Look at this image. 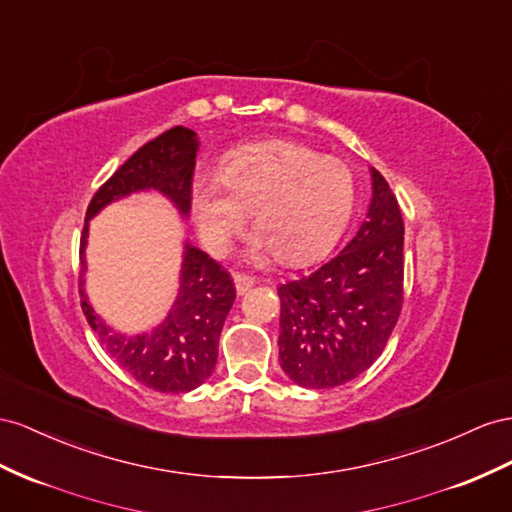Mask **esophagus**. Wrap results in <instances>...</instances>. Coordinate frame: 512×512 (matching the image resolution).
<instances>
[{
    "mask_svg": "<svg viewBox=\"0 0 512 512\" xmlns=\"http://www.w3.org/2000/svg\"><path fill=\"white\" fill-rule=\"evenodd\" d=\"M233 283H235V290H238V294L244 296L255 285V279L246 277V274H233Z\"/></svg>",
    "mask_w": 512,
    "mask_h": 512,
    "instance_id": "1",
    "label": "esophagus"
}]
</instances>
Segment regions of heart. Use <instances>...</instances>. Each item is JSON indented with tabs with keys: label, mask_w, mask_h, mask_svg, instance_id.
Instances as JSON below:
<instances>
[{
	"label": "heart",
	"mask_w": 512,
	"mask_h": 512,
	"mask_svg": "<svg viewBox=\"0 0 512 512\" xmlns=\"http://www.w3.org/2000/svg\"><path fill=\"white\" fill-rule=\"evenodd\" d=\"M355 201L357 183L342 160L287 138L233 149L220 179L192 183L196 225L214 251H225L253 214L255 248L274 251L285 266L322 255L348 225Z\"/></svg>",
	"instance_id": "obj_1"
}]
</instances>
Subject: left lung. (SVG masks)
I'll return each mask as SVG.
<instances>
[{"instance_id": "1", "label": "left lung", "mask_w": 512, "mask_h": 512, "mask_svg": "<svg viewBox=\"0 0 512 512\" xmlns=\"http://www.w3.org/2000/svg\"><path fill=\"white\" fill-rule=\"evenodd\" d=\"M372 170L368 218L339 255L279 287L283 372L300 387L350 383L383 355L402 311L404 222L385 177Z\"/></svg>"}]
</instances>
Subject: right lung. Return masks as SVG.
Returning <instances> with one entry per match:
<instances>
[{
  "instance_id": "1",
  "label": "right lung",
  "mask_w": 512,
  "mask_h": 512,
  "mask_svg": "<svg viewBox=\"0 0 512 512\" xmlns=\"http://www.w3.org/2000/svg\"><path fill=\"white\" fill-rule=\"evenodd\" d=\"M199 140L188 127H173L140 147L95 192L88 205L80 242L82 311L101 346L144 387L162 393H186L212 376L218 359L222 324L235 300L231 274L201 248L183 244L179 290L162 324L151 333L125 335L99 318L84 292L88 220L103 207L129 194L155 190L173 203L181 216L190 214L194 157Z\"/></svg>"
}]
</instances>
